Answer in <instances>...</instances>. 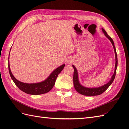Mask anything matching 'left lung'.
<instances>
[{"mask_svg": "<svg viewBox=\"0 0 129 129\" xmlns=\"http://www.w3.org/2000/svg\"><path fill=\"white\" fill-rule=\"evenodd\" d=\"M102 31L105 34V36L110 40L111 44H113L114 50L115 51V71L113 75L112 76V77L110 79V80L109 81L108 83L103 85L101 86H100L99 87H92V88H89V87H86L83 86H82L79 83V79H78V73L77 69H76L74 65H72L73 67L74 68V76H73V82H74V86L75 90L77 91L79 93H80V94L85 95V96H96L100 95L103 93L105 90L110 86V85L113 83V82L114 80L115 77L116 72V69L117 67V54L116 51V49L115 47L114 43L113 42L112 38L109 36V35L107 34L106 31L103 28H102Z\"/></svg>", "mask_w": 129, "mask_h": 129, "instance_id": "1", "label": "left lung"}]
</instances>
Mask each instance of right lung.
<instances>
[{
  "mask_svg": "<svg viewBox=\"0 0 129 129\" xmlns=\"http://www.w3.org/2000/svg\"><path fill=\"white\" fill-rule=\"evenodd\" d=\"M8 61H9L8 68H9V74L10 77L13 80L14 83L22 91L26 93V94L34 95L45 94V93L48 92L50 90H51L54 85L56 79L59 74L60 73V72H61L65 67V64H63L60 67L56 68V69H55L51 73V74L44 81L38 83L28 84L23 83V82L19 81L17 79H15L14 76H13L12 73L11 72L9 65V60Z\"/></svg>",
  "mask_w": 129,
  "mask_h": 129,
  "instance_id": "1",
  "label": "right lung"
}]
</instances>
